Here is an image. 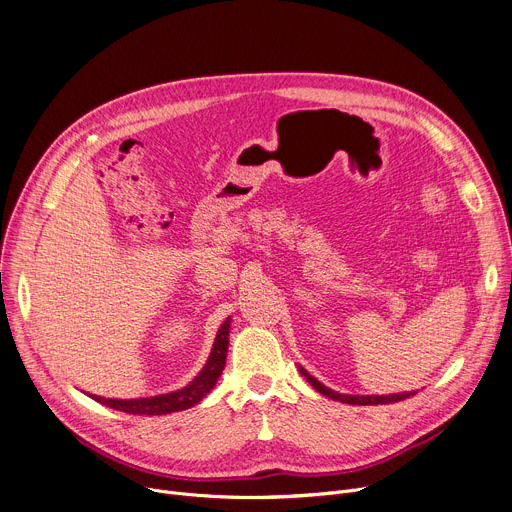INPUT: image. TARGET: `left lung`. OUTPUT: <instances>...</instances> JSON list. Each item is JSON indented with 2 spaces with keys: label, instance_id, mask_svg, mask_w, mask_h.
<instances>
[{
  "label": "left lung",
  "instance_id": "1",
  "mask_svg": "<svg viewBox=\"0 0 512 512\" xmlns=\"http://www.w3.org/2000/svg\"><path fill=\"white\" fill-rule=\"evenodd\" d=\"M300 373L308 379V383L322 395L334 399V401H340V403H348V405H387V403H397V401H403V399H409L411 395H415V391H409V393H393V395H342V393H336L332 389H328L326 385H322L320 381H316L306 369L300 367Z\"/></svg>",
  "mask_w": 512,
  "mask_h": 512
}]
</instances>
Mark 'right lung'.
<instances>
[{
	"mask_svg": "<svg viewBox=\"0 0 512 512\" xmlns=\"http://www.w3.org/2000/svg\"><path fill=\"white\" fill-rule=\"evenodd\" d=\"M229 332H231V318H227L223 322V326L218 328L204 369L184 389H178V391H172L166 395L145 397V399H105V397H97V395H91V397L111 409H117L123 413H133V415H166V413L184 411L188 407H194L212 391L218 377L223 375L227 350H229Z\"/></svg>",
	"mask_w": 512,
	"mask_h": 512,
	"instance_id": "1",
	"label": "right lung"
}]
</instances>
